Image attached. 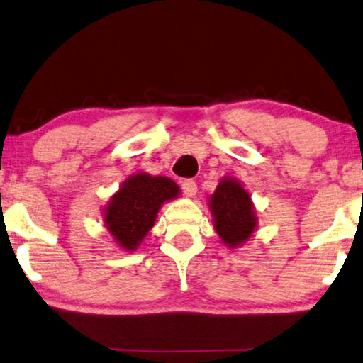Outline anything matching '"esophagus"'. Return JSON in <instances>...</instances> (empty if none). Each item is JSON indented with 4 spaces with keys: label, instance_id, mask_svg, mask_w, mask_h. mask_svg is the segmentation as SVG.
Listing matches in <instances>:
<instances>
[{
    "label": "esophagus",
    "instance_id": "34e87169",
    "mask_svg": "<svg viewBox=\"0 0 363 363\" xmlns=\"http://www.w3.org/2000/svg\"><path fill=\"white\" fill-rule=\"evenodd\" d=\"M181 187H182L184 195L194 196L196 194V182L194 179H184L182 184H181Z\"/></svg>",
    "mask_w": 363,
    "mask_h": 363
}]
</instances>
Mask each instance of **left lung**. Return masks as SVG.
<instances>
[{
    "label": "left lung",
    "instance_id": "1",
    "mask_svg": "<svg viewBox=\"0 0 363 363\" xmlns=\"http://www.w3.org/2000/svg\"><path fill=\"white\" fill-rule=\"evenodd\" d=\"M211 209L214 214L216 232L228 246H238L252 235L255 216L250 196L236 181H220L211 199Z\"/></svg>",
    "mask_w": 363,
    "mask_h": 363
}]
</instances>
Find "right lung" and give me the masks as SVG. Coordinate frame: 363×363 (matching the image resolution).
<instances>
[{
  "label": "right lung",
  "mask_w": 363,
  "mask_h": 363,
  "mask_svg": "<svg viewBox=\"0 0 363 363\" xmlns=\"http://www.w3.org/2000/svg\"><path fill=\"white\" fill-rule=\"evenodd\" d=\"M179 194V187L162 176L136 174L123 184L106 208V223L111 235L123 249L140 246L154 227L157 213L164 201Z\"/></svg>",
  "instance_id": "right-lung-1"
}]
</instances>
